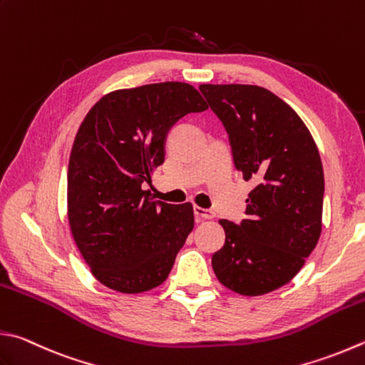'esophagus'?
Masks as SVG:
<instances>
[{
  "label": "esophagus",
  "mask_w": 365,
  "mask_h": 365,
  "mask_svg": "<svg viewBox=\"0 0 365 365\" xmlns=\"http://www.w3.org/2000/svg\"><path fill=\"white\" fill-rule=\"evenodd\" d=\"M194 212L198 219H215V211L200 208V206H194Z\"/></svg>",
  "instance_id": "obj_1"
}]
</instances>
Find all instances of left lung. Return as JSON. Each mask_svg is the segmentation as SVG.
Returning a JSON list of instances; mask_svg holds the SVG:
<instances>
[{
  "label": "left lung",
  "mask_w": 365,
  "mask_h": 365,
  "mask_svg": "<svg viewBox=\"0 0 365 365\" xmlns=\"http://www.w3.org/2000/svg\"><path fill=\"white\" fill-rule=\"evenodd\" d=\"M200 92L229 133L235 168L256 184L237 225L219 219L225 243L211 264L221 284L264 295L300 272L322 229L324 171L300 115L259 86L202 84Z\"/></svg>",
  "instance_id": "left-lung-1"
}]
</instances>
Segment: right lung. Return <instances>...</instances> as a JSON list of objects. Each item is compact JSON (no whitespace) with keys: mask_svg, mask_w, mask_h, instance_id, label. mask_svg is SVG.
I'll use <instances>...</instances> for the list:
<instances>
[{"mask_svg":"<svg viewBox=\"0 0 365 365\" xmlns=\"http://www.w3.org/2000/svg\"><path fill=\"white\" fill-rule=\"evenodd\" d=\"M208 109L185 82L113 91L82 120L68 163V222L103 286L140 294L160 286L194 229L192 203L155 202L141 184L165 160V136Z\"/></svg>","mask_w":365,"mask_h":365,"instance_id":"obj_1","label":"right lung"}]
</instances>
